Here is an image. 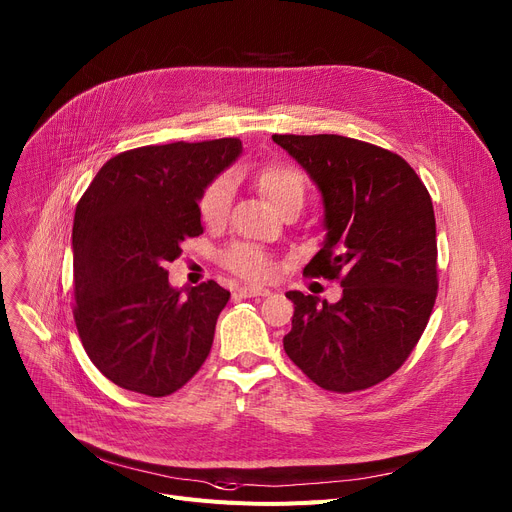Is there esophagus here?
I'll list each match as a JSON object with an SVG mask.
<instances>
[{
  "label": "esophagus",
  "mask_w": 512,
  "mask_h": 512,
  "mask_svg": "<svg viewBox=\"0 0 512 512\" xmlns=\"http://www.w3.org/2000/svg\"><path fill=\"white\" fill-rule=\"evenodd\" d=\"M238 294L240 297H270L272 294V290H267V288H257V286H240L238 288Z\"/></svg>",
  "instance_id": "34e87169"
}]
</instances>
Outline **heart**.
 I'll list each match as a JSON object with an SVG mask.
<instances>
[{
	"instance_id": "heart-1",
	"label": "heart",
	"mask_w": 512,
	"mask_h": 512,
	"mask_svg": "<svg viewBox=\"0 0 512 512\" xmlns=\"http://www.w3.org/2000/svg\"><path fill=\"white\" fill-rule=\"evenodd\" d=\"M255 182L261 193L270 199L278 211L290 205H305L307 178L290 164H267L255 172ZM234 184L228 174L213 178L199 199V215L207 226H222L232 207ZM222 263L228 270L245 280L263 282L274 276V261L253 242H234L222 253Z\"/></svg>"
}]
</instances>
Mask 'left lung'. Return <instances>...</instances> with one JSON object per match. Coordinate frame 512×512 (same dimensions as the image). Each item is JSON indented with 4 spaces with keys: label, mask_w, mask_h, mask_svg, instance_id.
Wrapping results in <instances>:
<instances>
[{
    "label": "left lung",
    "mask_w": 512,
    "mask_h": 512,
    "mask_svg": "<svg viewBox=\"0 0 512 512\" xmlns=\"http://www.w3.org/2000/svg\"><path fill=\"white\" fill-rule=\"evenodd\" d=\"M309 172L328 236L303 276L336 280L342 299L286 292L284 351L307 378L348 394L384 382L409 359L438 297L434 205L398 153L340 134H274Z\"/></svg>",
    "instance_id": "left-lung-1"
}]
</instances>
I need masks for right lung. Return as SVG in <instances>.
I'll return each mask as SVG.
<instances>
[{"label":"right lung","mask_w":512,"mask_h":512,"mask_svg":"<svg viewBox=\"0 0 512 512\" xmlns=\"http://www.w3.org/2000/svg\"><path fill=\"white\" fill-rule=\"evenodd\" d=\"M240 139L145 145L107 159L74 213V324L93 365L145 396L180 390L205 363L230 292L176 290L168 263L203 234L205 186L240 155Z\"/></svg>","instance_id":"obj_1"}]
</instances>
